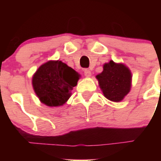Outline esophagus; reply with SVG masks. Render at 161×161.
<instances>
[{
    "instance_id": "esophagus-1",
    "label": "esophagus",
    "mask_w": 161,
    "mask_h": 161,
    "mask_svg": "<svg viewBox=\"0 0 161 161\" xmlns=\"http://www.w3.org/2000/svg\"><path fill=\"white\" fill-rule=\"evenodd\" d=\"M84 74H85V76H86V77H90L91 76V71L89 70V69H85L84 70Z\"/></svg>"
}]
</instances>
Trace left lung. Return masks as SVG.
Wrapping results in <instances>:
<instances>
[{"mask_svg":"<svg viewBox=\"0 0 161 161\" xmlns=\"http://www.w3.org/2000/svg\"><path fill=\"white\" fill-rule=\"evenodd\" d=\"M96 78L104 96L112 102H121L130 90L131 72L123 64L110 60L103 65V71Z\"/></svg>","mask_w":161,"mask_h":161,"instance_id":"1","label":"left lung"}]
</instances>
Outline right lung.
Returning a JSON list of instances; mask_svg holds the SVG:
<instances>
[{
  "instance_id": "obj_1",
  "label": "right lung",
  "mask_w": 161,
  "mask_h": 161,
  "mask_svg": "<svg viewBox=\"0 0 161 161\" xmlns=\"http://www.w3.org/2000/svg\"><path fill=\"white\" fill-rule=\"evenodd\" d=\"M80 76L62 61L50 60L34 74L32 85L42 103L51 107L63 106L72 95Z\"/></svg>"
}]
</instances>
